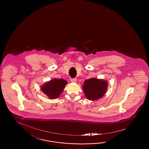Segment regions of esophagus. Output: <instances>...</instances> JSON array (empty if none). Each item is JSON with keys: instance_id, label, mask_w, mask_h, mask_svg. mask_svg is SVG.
Segmentation results:
<instances>
[{"instance_id": "obj_1", "label": "esophagus", "mask_w": 149, "mask_h": 149, "mask_svg": "<svg viewBox=\"0 0 149 149\" xmlns=\"http://www.w3.org/2000/svg\"><path fill=\"white\" fill-rule=\"evenodd\" d=\"M71 81H72V82H77V78H72V79H71Z\"/></svg>"}]
</instances>
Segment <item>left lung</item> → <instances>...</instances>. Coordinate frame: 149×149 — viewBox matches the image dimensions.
I'll use <instances>...</instances> for the list:
<instances>
[{
  "label": "left lung",
  "mask_w": 149,
  "mask_h": 149,
  "mask_svg": "<svg viewBox=\"0 0 149 149\" xmlns=\"http://www.w3.org/2000/svg\"><path fill=\"white\" fill-rule=\"evenodd\" d=\"M108 82L100 79L91 78L84 82L83 90L86 98L95 100L102 97L106 92Z\"/></svg>",
  "instance_id": "obj_1"
}]
</instances>
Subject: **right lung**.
I'll return each mask as SVG.
<instances>
[{
  "label": "right lung",
  "instance_id": "1",
  "mask_svg": "<svg viewBox=\"0 0 149 149\" xmlns=\"http://www.w3.org/2000/svg\"><path fill=\"white\" fill-rule=\"evenodd\" d=\"M67 84V82L64 79H54L45 83L41 89L50 99H55L58 98L62 93Z\"/></svg>",
  "mask_w": 149,
  "mask_h": 149
}]
</instances>
